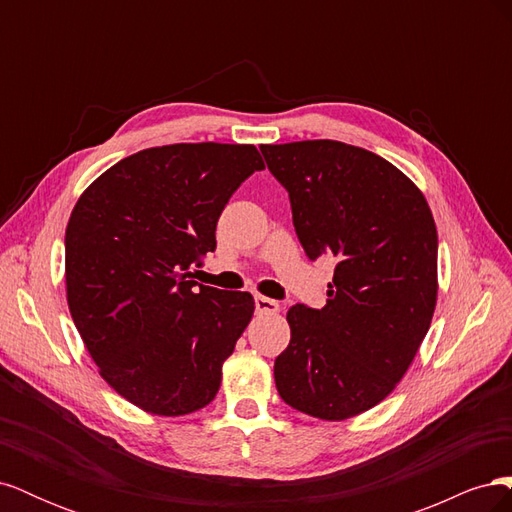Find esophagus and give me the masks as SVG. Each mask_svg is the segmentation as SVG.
Instances as JSON below:
<instances>
[{"mask_svg":"<svg viewBox=\"0 0 512 512\" xmlns=\"http://www.w3.org/2000/svg\"><path fill=\"white\" fill-rule=\"evenodd\" d=\"M256 312L258 314H277L280 312V303L269 297H256Z\"/></svg>","mask_w":512,"mask_h":512,"instance_id":"34e87169","label":"esophagus"}]
</instances>
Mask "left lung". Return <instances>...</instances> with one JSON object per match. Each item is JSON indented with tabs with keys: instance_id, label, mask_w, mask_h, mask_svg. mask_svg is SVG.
<instances>
[{
	"instance_id": "left-lung-1",
	"label": "left lung",
	"mask_w": 512,
	"mask_h": 512,
	"mask_svg": "<svg viewBox=\"0 0 512 512\" xmlns=\"http://www.w3.org/2000/svg\"><path fill=\"white\" fill-rule=\"evenodd\" d=\"M260 151L288 190L305 254L335 262L327 305L288 309L277 393L320 421H346L393 393L429 331L436 222L414 181L367 149L320 138Z\"/></svg>"
}]
</instances>
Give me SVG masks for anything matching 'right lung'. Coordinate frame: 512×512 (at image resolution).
Instances as JSON below:
<instances>
[{"label":"right lung","instance_id":"right-lung-1","mask_svg":"<svg viewBox=\"0 0 512 512\" xmlns=\"http://www.w3.org/2000/svg\"><path fill=\"white\" fill-rule=\"evenodd\" d=\"M262 168L254 145L151 147L76 200L66 228L70 314L100 376L136 408L185 416L218 395L256 305L250 292L196 288L190 277L215 250L228 198Z\"/></svg>","mask_w":512,"mask_h":512}]
</instances>
